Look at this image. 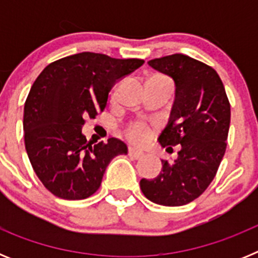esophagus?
<instances>
[{
  "mask_svg": "<svg viewBox=\"0 0 258 258\" xmlns=\"http://www.w3.org/2000/svg\"><path fill=\"white\" fill-rule=\"evenodd\" d=\"M129 155H131L132 157H134V159H141V157H143L145 154H143L141 150L134 149V147H129Z\"/></svg>",
  "mask_w": 258,
  "mask_h": 258,
  "instance_id": "34e87169",
  "label": "esophagus"
}]
</instances>
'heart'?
Instances as JSON below:
<instances>
[{
  "label": "heart",
  "mask_w": 258,
  "mask_h": 258,
  "mask_svg": "<svg viewBox=\"0 0 258 258\" xmlns=\"http://www.w3.org/2000/svg\"><path fill=\"white\" fill-rule=\"evenodd\" d=\"M125 136L131 142L136 145H143L151 136V127L145 121H133L125 127Z\"/></svg>",
  "instance_id": "1"
}]
</instances>
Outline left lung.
Returning a JSON list of instances; mask_svg holds the SVG:
<instances>
[{
    "label": "left lung",
    "mask_w": 258,
    "mask_h": 258,
    "mask_svg": "<svg viewBox=\"0 0 258 258\" xmlns=\"http://www.w3.org/2000/svg\"><path fill=\"white\" fill-rule=\"evenodd\" d=\"M149 64L174 80L175 102L168 126L159 137L163 147L181 145L174 164L161 160L154 179H141L143 195L166 207L188 204L216 177L227 146L230 102L216 71L183 54L152 59Z\"/></svg>",
    "instance_id": "8db88e82"
}]
</instances>
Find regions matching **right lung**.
Listing matches in <instances>:
<instances>
[{"label":"right lung","mask_w":258,"mask_h":258,"mask_svg":"<svg viewBox=\"0 0 258 258\" xmlns=\"http://www.w3.org/2000/svg\"><path fill=\"white\" fill-rule=\"evenodd\" d=\"M143 63L84 51L52 61L38 75L24 104V145L32 168L52 195L92 197L109 161L127 154L117 138L93 145L81 129L86 117L103 112L113 84Z\"/></svg>","instance_id":"obj_1"}]
</instances>
